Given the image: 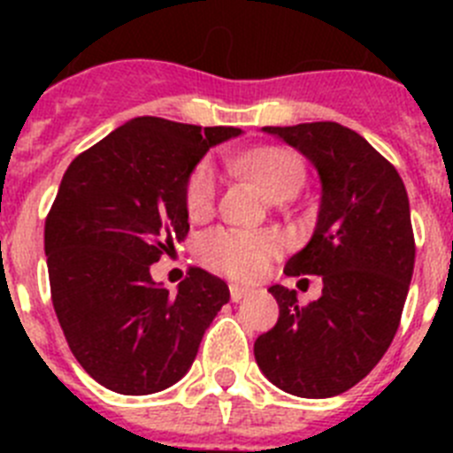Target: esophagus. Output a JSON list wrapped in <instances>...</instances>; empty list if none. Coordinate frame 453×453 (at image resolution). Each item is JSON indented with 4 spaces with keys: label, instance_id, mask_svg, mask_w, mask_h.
<instances>
[{
    "label": "esophagus",
    "instance_id": "34e87169",
    "mask_svg": "<svg viewBox=\"0 0 453 453\" xmlns=\"http://www.w3.org/2000/svg\"><path fill=\"white\" fill-rule=\"evenodd\" d=\"M229 290H231V302H242V299H245L247 295H250V288L238 286V283H234V286H231Z\"/></svg>",
    "mask_w": 453,
    "mask_h": 453
}]
</instances>
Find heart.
Listing matches in <instances>:
<instances>
[{"label": "heart", "mask_w": 453, "mask_h": 453, "mask_svg": "<svg viewBox=\"0 0 453 453\" xmlns=\"http://www.w3.org/2000/svg\"><path fill=\"white\" fill-rule=\"evenodd\" d=\"M234 165L261 183L272 199L292 197L302 186L303 167L292 151L283 147H263L245 156H235ZM219 192V170L213 158H202L192 167L186 181V208L192 218H203L213 211ZM203 261L213 270L234 279H256L267 270L270 261L283 250V238L276 231L215 229L199 242Z\"/></svg>", "instance_id": "1"}]
</instances>
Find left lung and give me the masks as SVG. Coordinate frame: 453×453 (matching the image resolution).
Returning a JSON list of instances; mask_svg holds the SVG:
<instances>
[{"instance_id": "8db88e82", "label": "left lung", "mask_w": 453, "mask_h": 453, "mask_svg": "<svg viewBox=\"0 0 453 453\" xmlns=\"http://www.w3.org/2000/svg\"><path fill=\"white\" fill-rule=\"evenodd\" d=\"M318 170L315 231L286 263L288 276H322V297L272 286L274 329L254 342L276 388L306 399L335 397L365 379L397 334L415 265L411 206L397 170L363 135L338 122L263 127Z\"/></svg>"}]
</instances>
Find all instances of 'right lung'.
Wrapping results in <instances>:
<instances>
[{"mask_svg":"<svg viewBox=\"0 0 453 453\" xmlns=\"http://www.w3.org/2000/svg\"><path fill=\"white\" fill-rule=\"evenodd\" d=\"M234 127L135 118L79 154L45 222L51 302L67 345L119 395L161 392L190 370L229 286L192 267L177 295L151 279L188 235L186 181Z\"/></svg>","mask_w":453,"mask_h":453,"instance_id":"obj_1","label":"right lung"}]
</instances>
